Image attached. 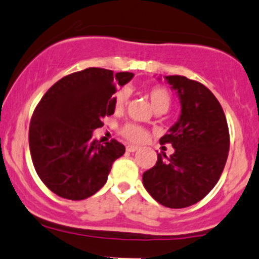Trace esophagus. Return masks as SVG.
<instances>
[{"mask_svg":"<svg viewBox=\"0 0 259 259\" xmlns=\"http://www.w3.org/2000/svg\"><path fill=\"white\" fill-rule=\"evenodd\" d=\"M139 150V146H135V145H127L126 146V151L127 152H135Z\"/></svg>","mask_w":259,"mask_h":259,"instance_id":"1","label":"esophagus"}]
</instances>
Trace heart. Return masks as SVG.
Returning a JSON list of instances; mask_svg holds the SVG:
<instances>
[{"label": "heart", "instance_id": "heart-1", "mask_svg": "<svg viewBox=\"0 0 259 259\" xmlns=\"http://www.w3.org/2000/svg\"><path fill=\"white\" fill-rule=\"evenodd\" d=\"M146 97L149 98L151 103V107L154 110H162L166 111L171 104V95L168 93L167 89L162 88V87H152L146 91ZM129 100V91L126 88H122L118 91L114 95V105H115L116 110H121L125 107V104ZM121 134L125 138L129 139L132 141H141L145 138V132L141 126L137 124H125L121 127Z\"/></svg>", "mask_w": 259, "mask_h": 259}]
</instances>
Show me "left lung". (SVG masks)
Here are the masks:
<instances>
[{"instance_id": "8db88e82", "label": "left lung", "mask_w": 259, "mask_h": 259, "mask_svg": "<svg viewBox=\"0 0 259 259\" xmlns=\"http://www.w3.org/2000/svg\"><path fill=\"white\" fill-rule=\"evenodd\" d=\"M164 79L178 94L181 113L160 144H171L175 151L170 157L157 154L154 167L143 174V185L162 206L184 208L217 184L227 161L230 134L221 104L208 88L184 75Z\"/></svg>"}]
</instances>
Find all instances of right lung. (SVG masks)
Wrapping results in <instances>:
<instances>
[{
    "label": "right lung",
    "instance_id": "obj_1",
    "mask_svg": "<svg viewBox=\"0 0 259 259\" xmlns=\"http://www.w3.org/2000/svg\"><path fill=\"white\" fill-rule=\"evenodd\" d=\"M133 73L87 68L48 89L29 124V151L43 184L68 200H84L105 185L111 165L124 155L115 139L100 144L93 132L114 114L113 94Z\"/></svg>",
    "mask_w": 259,
    "mask_h": 259
}]
</instances>
